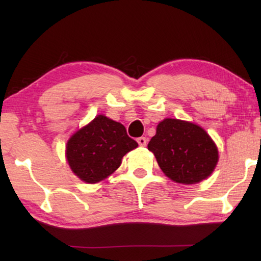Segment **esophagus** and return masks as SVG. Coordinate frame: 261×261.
<instances>
[{
	"label": "esophagus",
	"mask_w": 261,
	"mask_h": 261,
	"mask_svg": "<svg viewBox=\"0 0 261 261\" xmlns=\"http://www.w3.org/2000/svg\"><path fill=\"white\" fill-rule=\"evenodd\" d=\"M137 141H138L139 146H146V143H147V139L145 138V137H139L138 139H137Z\"/></svg>",
	"instance_id": "esophagus-1"
}]
</instances>
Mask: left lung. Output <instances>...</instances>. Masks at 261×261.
Instances as JSON below:
<instances>
[{"label": "left lung", "instance_id": "obj_1", "mask_svg": "<svg viewBox=\"0 0 261 261\" xmlns=\"http://www.w3.org/2000/svg\"><path fill=\"white\" fill-rule=\"evenodd\" d=\"M147 147L166 176L182 184L208 177L219 160L218 147L202 127L174 118L159 123Z\"/></svg>", "mask_w": 261, "mask_h": 261}]
</instances>
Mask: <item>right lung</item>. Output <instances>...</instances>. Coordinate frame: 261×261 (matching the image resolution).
<instances>
[{"instance_id": "add662e5", "label": "right lung", "mask_w": 261, "mask_h": 261, "mask_svg": "<svg viewBox=\"0 0 261 261\" xmlns=\"http://www.w3.org/2000/svg\"><path fill=\"white\" fill-rule=\"evenodd\" d=\"M137 146L124 125L99 115L69 139L65 154L73 173L93 184L113 174L122 158Z\"/></svg>"}]
</instances>
